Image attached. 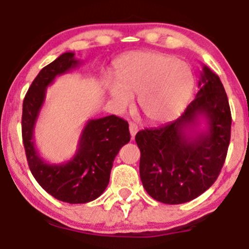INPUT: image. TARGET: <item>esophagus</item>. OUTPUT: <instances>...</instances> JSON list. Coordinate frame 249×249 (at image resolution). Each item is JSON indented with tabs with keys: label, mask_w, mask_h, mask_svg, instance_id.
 Wrapping results in <instances>:
<instances>
[{
	"label": "esophagus",
	"mask_w": 249,
	"mask_h": 249,
	"mask_svg": "<svg viewBox=\"0 0 249 249\" xmlns=\"http://www.w3.org/2000/svg\"><path fill=\"white\" fill-rule=\"evenodd\" d=\"M137 132H138V126H137V124H134V123H130V133H131V138H134V136H136Z\"/></svg>",
	"instance_id": "1"
}]
</instances>
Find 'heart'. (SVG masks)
Wrapping results in <instances>:
<instances>
[{
	"mask_svg": "<svg viewBox=\"0 0 249 249\" xmlns=\"http://www.w3.org/2000/svg\"><path fill=\"white\" fill-rule=\"evenodd\" d=\"M116 82L107 83L111 103L122 111L138 95V105L151 122H170L192 98L196 78L190 65L158 53H134L117 63Z\"/></svg>",
	"mask_w": 249,
	"mask_h": 249,
	"instance_id": "heart-1",
	"label": "heart"
}]
</instances>
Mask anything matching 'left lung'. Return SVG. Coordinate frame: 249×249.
<instances>
[{
	"mask_svg": "<svg viewBox=\"0 0 249 249\" xmlns=\"http://www.w3.org/2000/svg\"><path fill=\"white\" fill-rule=\"evenodd\" d=\"M198 87L196 99L178 119L136 134L142 186L164 204L198 198L214 184L227 156L232 116L224 85L202 65ZM201 119L204 130H198Z\"/></svg>",
	"mask_w": 249,
	"mask_h": 249,
	"instance_id": "8db88e82",
	"label": "left lung"
}]
</instances>
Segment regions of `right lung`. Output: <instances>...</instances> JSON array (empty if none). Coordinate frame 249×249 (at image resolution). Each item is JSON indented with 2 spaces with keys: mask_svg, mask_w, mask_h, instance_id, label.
I'll return each mask as SVG.
<instances>
[{
  "mask_svg": "<svg viewBox=\"0 0 249 249\" xmlns=\"http://www.w3.org/2000/svg\"><path fill=\"white\" fill-rule=\"evenodd\" d=\"M81 64L75 53H64L39 71L23 101L22 138L34 178L44 191L61 201L85 204L102 196L119 150L130 142L128 124L112 116L89 119L79 137L75 156L61 164H50L39 156L34 130L49 85Z\"/></svg>",
  "mask_w": 249,
  "mask_h": 249,
  "instance_id": "add662e5",
  "label": "right lung"
}]
</instances>
